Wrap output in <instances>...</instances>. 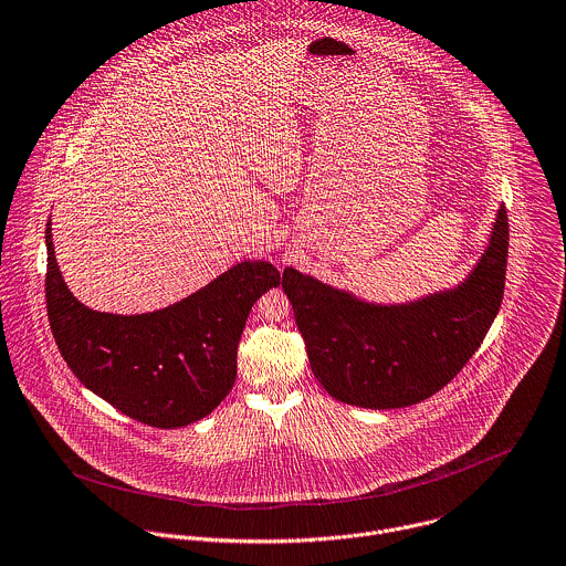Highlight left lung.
<instances>
[{
    "mask_svg": "<svg viewBox=\"0 0 566 566\" xmlns=\"http://www.w3.org/2000/svg\"><path fill=\"white\" fill-rule=\"evenodd\" d=\"M507 247L503 205L485 253L459 286L388 306L284 269L282 289L317 381L333 399L370 410L406 408L437 395L472 359L499 315Z\"/></svg>",
    "mask_w": 566,
    "mask_h": 566,
    "instance_id": "1",
    "label": "left lung"
}]
</instances>
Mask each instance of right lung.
Segmentation results:
<instances>
[{"mask_svg":"<svg viewBox=\"0 0 566 566\" xmlns=\"http://www.w3.org/2000/svg\"><path fill=\"white\" fill-rule=\"evenodd\" d=\"M45 224V308L74 377L118 412L174 430L211 415L235 381L251 306L277 286L271 262L244 260L189 297L143 315L98 313L65 286Z\"/></svg>","mask_w":566,"mask_h":566,"instance_id":"obj_1","label":"right lung"}]
</instances>
